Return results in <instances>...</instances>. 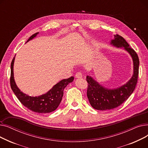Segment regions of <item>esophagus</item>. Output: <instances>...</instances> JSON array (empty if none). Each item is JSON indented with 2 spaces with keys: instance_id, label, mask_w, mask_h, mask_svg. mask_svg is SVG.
<instances>
[{
  "instance_id": "obj_1",
  "label": "esophagus",
  "mask_w": 148,
  "mask_h": 148,
  "mask_svg": "<svg viewBox=\"0 0 148 148\" xmlns=\"http://www.w3.org/2000/svg\"><path fill=\"white\" fill-rule=\"evenodd\" d=\"M75 76V78H77V79H80V78H82V77L83 75H82V73L78 72V73H76Z\"/></svg>"
}]
</instances>
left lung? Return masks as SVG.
Segmentation results:
<instances>
[{
    "label": "left lung",
    "instance_id": "obj_1",
    "mask_svg": "<svg viewBox=\"0 0 148 148\" xmlns=\"http://www.w3.org/2000/svg\"><path fill=\"white\" fill-rule=\"evenodd\" d=\"M110 43L130 54L133 62V74L126 83L114 89L106 88L92 77L87 75L86 80L89 83L87 97L91 106L98 110H111L121 105L133 92L137 82L139 59L136 51L130 47L125 39L119 35H114V38Z\"/></svg>",
    "mask_w": 148,
    "mask_h": 148
}]
</instances>
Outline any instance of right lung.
I'll return each instance as SVG.
<instances>
[{"label": "right lung", "instance_id": "obj_1", "mask_svg": "<svg viewBox=\"0 0 148 148\" xmlns=\"http://www.w3.org/2000/svg\"><path fill=\"white\" fill-rule=\"evenodd\" d=\"M39 33L37 32L31 36L27 41L33 40ZM15 57L11 64V87L21 103L28 109L38 113H48L55 110L59 106L64 95V90L67 85L73 82L74 77L67 79H63L58 82L53 88L44 94L38 97H31L23 93L17 86L14 77V64Z\"/></svg>", "mask_w": 148, "mask_h": 148}]
</instances>
